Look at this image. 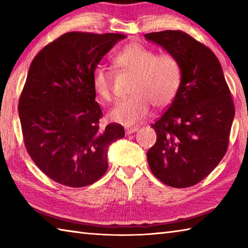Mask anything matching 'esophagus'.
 <instances>
[{
	"label": "esophagus",
	"mask_w": 248,
	"mask_h": 248,
	"mask_svg": "<svg viewBox=\"0 0 248 248\" xmlns=\"http://www.w3.org/2000/svg\"><path fill=\"white\" fill-rule=\"evenodd\" d=\"M137 130H138V127H128V128H125V133L126 135H130L135 132H137Z\"/></svg>",
	"instance_id": "1"
}]
</instances>
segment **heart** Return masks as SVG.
<instances>
[{"instance_id": "b5f03b06", "label": "heart", "mask_w": 248, "mask_h": 248, "mask_svg": "<svg viewBox=\"0 0 248 248\" xmlns=\"http://www.w3.org/2000/svg\"><path fill=\"white\" fill-rule=\"evenodd\" d=\"M114 66L135 74L132 96L116 102L109 112L112 122L133 126L146 118L154 107L162 108L170 104L181 80L180 66L174 56L156 55L154 50L139 43H130L113 57ZM92 87L104 101L112 98L111 77L108 70L97 66L92 72Z\"/></svg>"}]
</instances>
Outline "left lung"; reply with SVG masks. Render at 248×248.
<instances>
[{"instance_id":"left-lung-1","label":"left lung","mask_w":248,"mask_h":248,"mask_svg":"<svg viewBox=\"0 0 248 248\" xmlns=\"http://www.w3.org/2000/svg\"><path fill=\"white\" fill-rule=\"evenodd\" d=\"M177 59L181 71L170 106L151 127L156 142L147 152L153 175L174 188L204 179L228 149L234 105L213 51L182 31L144 34Z\"/></svg>"}]
</instances>
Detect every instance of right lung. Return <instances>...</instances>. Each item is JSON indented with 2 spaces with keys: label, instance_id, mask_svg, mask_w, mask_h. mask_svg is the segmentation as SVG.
Returning a JSON list of instances; mask_svg holds the SVG:
<instances>
[{
  "label": "right lung",
  "instance_id": "right-lung-1",
  "mask_svg": "<svg viewBox=\"0 0 248 248\" xmlns=\"http://www.w3.org/2000/svg\"><path fill=\"white\" fill-rule=\"evenodd\" d=\"M125 34L68 32L30 64L18 112L28 153L60 185L94 184L108 170L109 146L124 137L122 125L99 127L92 72Z\"/></svg>",
  "mask_w": 248,
  "mask_h": 248
}]
</instances>
